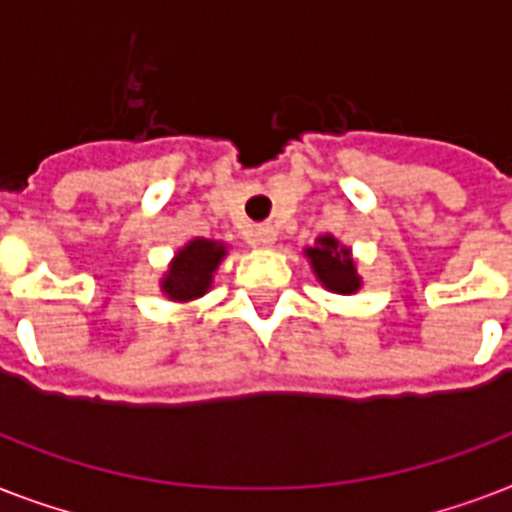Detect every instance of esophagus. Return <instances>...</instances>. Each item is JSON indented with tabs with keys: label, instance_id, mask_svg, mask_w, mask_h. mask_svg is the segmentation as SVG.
<instances>
[{
	"label": "esophagus",
	"instance_id": "esophagus-1",
	"mask_svg": "<svg viewBox=\"0 0 512 512\" xmlns=\"http://www.w3.org/2000/svg\"><path fill=\"white\" fill-rule=\"evenodd\" d=\"M276 236H279V233H276L273 225H260V228L252 231V241L260 244V247H273V244H276Z\"/></svg>",
	"mask_w": 512,
	"mask_h": 512
}]
</instances>
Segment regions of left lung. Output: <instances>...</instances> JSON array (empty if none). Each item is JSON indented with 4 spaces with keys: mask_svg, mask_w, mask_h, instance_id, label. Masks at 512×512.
Here are the masks:
<instances>
[{
    "mask_svg": "<svg viewBox=\"0 0 512 512\" xmlns=\"http://www.w3.org/2000/svg\"><path fill=\"white\" fill-rule=\"evenodd\" d=\"M305 257L311 260L316 279L337 295H353L361 287V276L356 273V263L350 257V249L342 247L335 236H319L313 247L305 249Z\"/></svg>",
    "mask_w": 512,
    "mask_h": 512,
    "instance_id": "obj_1",
    "label": "left lung"
}]
</instances>
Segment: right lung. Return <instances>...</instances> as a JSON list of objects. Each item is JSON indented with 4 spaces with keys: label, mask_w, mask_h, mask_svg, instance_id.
Listing matches in <instances>:
<instances>
[{
    "label": "right lung",
    "mask_w": 512,
    "mask_h": 512,
    "mask_svg": "<svg viewBox=\"0 0 512 512\" xmlns=\"http://www.w3.org/2000/svg\"><path fill=\"white\" fill-rule=\"evenodd\" d=\"M225 257L223 241L191 239L175 257L162 279V292L175 303H188L207 295L217 265Z\"/></svg>",
    "instance_id": "obj_1"
}]
</instances>
